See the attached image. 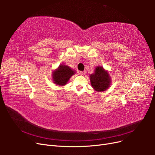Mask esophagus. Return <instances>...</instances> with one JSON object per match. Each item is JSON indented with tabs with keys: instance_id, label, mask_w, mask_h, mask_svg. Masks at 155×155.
<instances>
[{
	"instance_id": "1",
	"label": "esophagus",
	"mask_w": 155,
	"mask_h": 155,
	"mask_svg": "<svg viewBox=\"0 0 155 155\" xmlns=\"http://www.w3.org/2000/svg\"><path fill=\"white\" fill-rule=\"evenodd\" d=\"M78 74L80 75V76H83V75H85V72H84V71H79V72H78Z\"/></svg>"
}]
</instances>
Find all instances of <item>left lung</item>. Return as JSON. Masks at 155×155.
Segmentation results:
<instances>
[{
    "mask_svg": "<svg viewBox=\"0 0 155 155\" xmlns=\"http://www.w3.org/2000/svg\"><path fill=\"white\" fill-rule=\"evenodd\" d=\"M90 80L92 87L97 92L106 91L111 83L109 72L102 67L96 68L94 74L90 75Z\"/></svg>",
    "mask_w": 155,
    "mask_h": 155,
    "instance_id": "8db88e82",
    "label": "left lung"
}]
</instances>
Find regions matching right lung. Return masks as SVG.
I'll return each instance as SVG.
<instances>
[{
  "mask_svg": "<svg viewBox=\"0 0 155 155\" xmlns=\"http://www.w3.org/2000/svg\"><path fill=\"white\" fill-rule=\"evenodd\" d=\"M74 74V70L71 69L67 65L61 64L52 73L53 81L56 85L64 86Z\"/></svg>",
  "mask_w": 155,
  "mask_h": 155,
  "instance_id": "obj_1",
  "label": "right lung"
}]
</instances>
